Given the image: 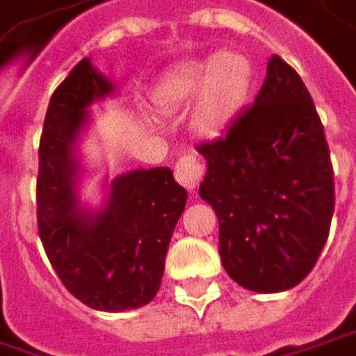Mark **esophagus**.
I'll use <instances>...</instances> for the list:
<instances>
[{"label":"esophagus","instance_id":"1","mask_svg":"<svg viewBox=\"0 0 356 356\" xmlns=\"http://www.w3.org/2000/svg\"><path fill=\"white\" fill-rule=\"evenodd\" d=\"M206 175V165L195 154H183L175 163V177L189 191H193Z\"/></svg>","mask_w":356,"mask_h":356}]
</instances>
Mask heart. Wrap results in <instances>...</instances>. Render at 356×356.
<instances>
[{"mask_svg":"<svg viewBox=\"0 0 356 356\" xmlns=\"http://www.w3.org/2000/svg\"><path fill=\"white\" fill-rule=\"evenodd\" d=\"M252 81V65L248 56L234 50L220 52L204 60H191L177 67L156 89L159 106L173 110L187 104L200 88L195 102V124L202 130L224 126L246 99Z\"/></svg>","mask_w":356,"mask_h":356,"instance_id":"obj_1","label":"heart"}]
</instances>
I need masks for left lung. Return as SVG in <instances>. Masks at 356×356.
I'll return each instance as SVG.
<instances>
[{
  "label": "left lung",
  "mask_w": 356,
  "mask_h": 356,
  "mask_svg": "<svg viewBox=\"0 0 356 356\" xmlns=\"http://www.w3.org/2000/svg\"><path fill=\"white\" fill-rule=\"evenodd\" d=\"M197 150L208 161L200 195L218 216L226 273L259 293L304 281L330 232L334 171L296 69L275 54L254 104Z\"/></svg>",
  "instance_id": "8db88e82"
}]
</instances>
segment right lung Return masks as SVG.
Instances as JSON below:
<instances>
[{
    "label": "right lung",
    "instance_id": "add662e5",
    "mask_svg": "<svg viewBox=\"0 0 356 356\" xmlns=\"http://www.w3.org/2000/svg\"><path fill=\"white\" fill-rule=\"evenodd\" d=\"M112 89L87 58L73 67L50 97L36 179L38 234L50 265L79 302L99 312L136 309L156 296L187 202L173 171L156 167L113 179L102 211L77 206L73 148L87 108Z\"/></svg>",
    "mask_w": 356,
    "mask_h": 356
}]
</instances>
